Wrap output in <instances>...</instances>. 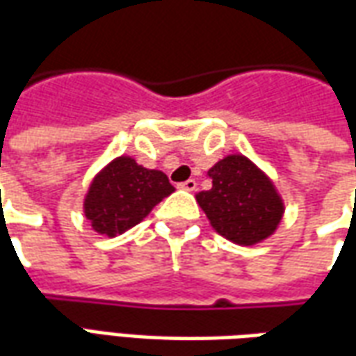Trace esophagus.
Instances as JSON below:
<instances>
[{"label":"esophagus","instance_id":"34e87169","mask_svg":"<svg viewBox=\"0 0 356 356\" xmlns=\"http://www.w3.org/2000/svg\"><path fill=\"white\" fill-rule=\"evenodd\" d=\"M179 188H183V191H196V181L195 179H188L185 183H181Z\"/></svg>","mask_w":356,"mask_h":356}]
</instances>
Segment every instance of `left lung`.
Here are the masks:
<instances>
[{
	"label": "left lung",
	"instance_id": "1",
	"mask_svg": "<svg viewBox=\"0 0 356 356\" xmlns=\"http://www.w3.org/2000/svg\"><path fill=\"white\" fill-rule=\"evenodd\" d=\"M212 188L198 193L213 229L237 245L270 237L282 220L283 204L266 177L245 156H227L208 171Z\"/></svg>",
	"mask_w": 356,
	"mask_h": 356
}]
</instances>
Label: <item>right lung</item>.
Listing matches in <instances>:
<instances>
[{"label": "right lung", "instance_id": "add662e5", "mask_svg": "<svg viewBox=\"0 0 356 356\" xmlns=\"http://www.w3.org/2000/svg\"><path fill=\"white\" fill-rule=\"evenodd\" d=\"M173 191L165 173L146 170L133 158L121 156L94 179L84 213L98 233L115 237L143 221Z\"/></svg>", "mask_w": 356, "mask_h": 356}]
</instances>
